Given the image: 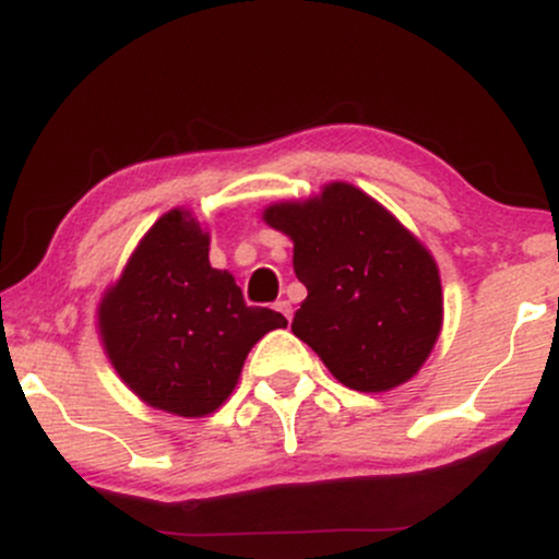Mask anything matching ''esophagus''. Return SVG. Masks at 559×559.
Listing matches in <instances>:
<instances>
[{"instance_id": "34e87169", "label": "esophagus", "mask_w": 559, "mask_h": 559, "mask_svg": "<svg viewBox=\"0 0 559 559\" xmlns=\"http://www.w3.org/2000/svg\"><path fill=\"white\" fill-rule=\"evenodd\" d=\"M275 310H278L281 316H284V318L288 320V323H292V316H294L292 301H288V299H278V301H275Z\"/></svg>"}]
</instances>
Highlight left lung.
Wrapping results in <instances>:
<instances>
[{"mask_svg":"<svg viewBox=\"0 0 559 559\" xmlns=\"http://www.w3.org/2000/svg\"><path fill=\"white\" fill-rule=\"evenodd\" d=\"M262 221L294 241L307 299L292 331L355 391H389L431 355L444 323L439 265L415 234L357 186L275 202Z\"/></svg>","mask_w":559,"mask_h":559,"instance_id":"1","label":"left lung"}]
</instances>
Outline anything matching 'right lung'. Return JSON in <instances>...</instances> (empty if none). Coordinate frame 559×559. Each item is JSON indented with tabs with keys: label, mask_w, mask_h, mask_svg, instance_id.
Returning <instances> with one entry per match:
<instances>
[{
	"label": "right lung",
	"mask_w": 559,
	"mask_h": 559,
	"mask_svg": "<svg viewBox=\"0 0 559 559\" xmlns=\"http://www.w3.org/2000/svg\"><path fill=\"white\" fill-rule=\"evenodd\" d=\"M99 336L141 402L204 418L239 383L249 349L286 318L247 307L228 271L210 265V234L191 210L165 213L102 294Z\"/></svg>",
	"instance_id": "obj_1"
}]
</instances>
